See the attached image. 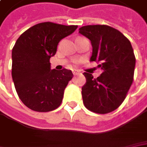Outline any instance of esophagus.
I'll return each instance as SVG.
<instances>
[{
    "mask_svg": "<svg viewBox=\"0 0 147 147\" xmlns=\"http://www.w3.org/2000/svg\"><path fill=\"white\" fill-rule=\"evenodd\" d=\"M80 74V71H78V69H74L73 70V74L74 75H78V74Z\"/></svg>",
    "mask_w": 147,
    "mask_h": 147,
    "instance_id": "1",
    "label": "esophagus"
}]
</instances>
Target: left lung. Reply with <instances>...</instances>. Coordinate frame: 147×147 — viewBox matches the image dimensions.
I'll list each match as a JSON object with an SVG mask.
<instances>
[{"instance_id":"obj_1","label":"left lung","mask_w":147,"mask_h":147,"mask_svg":"<svg viewBox=\"0 0 147 147\" xmlns=\"http://www.w3.org/2000/svg\"><path fill=\"white\" fill-rule=\"evenodd\" d=\"M79 32L92 46L91 61H96L102 74L93 78L83 73L87 82L82 88V101L88 110L108 114L123 102L133 82L136 58L130 41L108 25L81 27Z\"/></svg>"}]
</instances>
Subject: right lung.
Returning <instances> with one entry per match:
<instances>
[{"mask_svg": "<svg viewBox=\"0 0 147 147\" xmlns=\"http://www.w3.org/2000/svg\"><path fill=\"white\" fill-rule=\"evenodd\" d=\"M77 25L40 23L20 35L12 50V78L22 102L32 110L49 112L59 107L73 78L72 71L51 70L50 58L61 39Z\"/></svg>", "mask_w": 147, "mask_h": 147, "instance_id": "add662e5", "label": "right lung"}]
</instances>
